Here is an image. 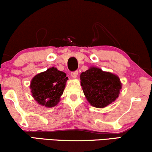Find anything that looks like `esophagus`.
Returning a JSON list of instances; mask_svg holds the SVG:
<instances>
[{
    "mask_svg": "<svg viewBox=\"0 0 152 152\" xmlns=\"http://www.w3.org/2000/svg\"><path fill=\"white\" fill-rule=\"evenodd\" d=\"M78 74V71H74V72H72V73H71V76H72V77L74 78L77 77Z\"/></svg>",
    "mask_w": 152,
    "mask_h": 152,
    "instance_id": "esophagus-1",
    "label": "esophagus"
}]
</instances>
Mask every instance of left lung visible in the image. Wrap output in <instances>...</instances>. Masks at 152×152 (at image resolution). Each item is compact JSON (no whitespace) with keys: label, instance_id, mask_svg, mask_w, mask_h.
<instances>
[{"label":"left lung","instance_id":"left-lung-1","mask_svg":"<svg viewBox=\"0 0 152 152\" xmlns=\"http://www.w3.org/2000/svg\"><path fill=\"white\" fill-rule=\"evenodd\" d=\"M80 85L92 106L103 108L118 97L121 83L116 75L91 67L80 74Z\"/></svg>","mask_w":152,"mask_h":152}]
</instances>
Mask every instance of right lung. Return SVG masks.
Returning a JSON list of instances; mask_svg holds the SVG:
<instances>
[{
	"label": "right lung",
	"instance_id": "obj_1",
	"mask_svg": "<svg viewBox=\"0 0 152 152\" xmlns=\"http://www.w3.org/2000/svg\"><path fill=\"white\" fill-rule=\"evenodd\" d=\"M68 78L65 73L52 67L34 76L31 82L32 95L39 104L55 107L64 92Z\"/></svg>",
	"mask_w": 152,
	"mask_h": 152
}]
</instances>
